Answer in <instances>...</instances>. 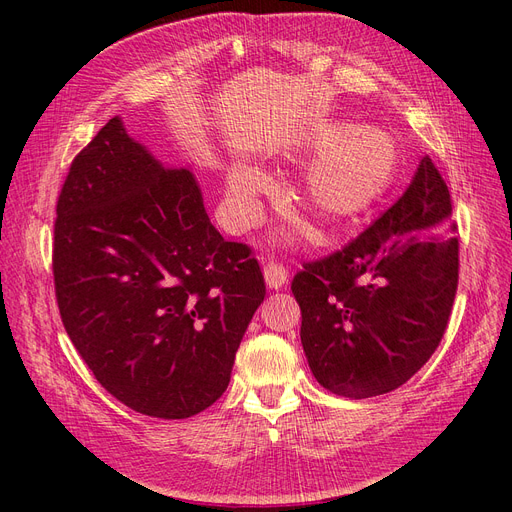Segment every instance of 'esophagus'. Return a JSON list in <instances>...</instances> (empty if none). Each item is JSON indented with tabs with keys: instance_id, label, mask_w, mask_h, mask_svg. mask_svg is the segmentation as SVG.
Masks as SVG:
<instances>
[{
	"instance_id": "esophagus-1",
	"label": "esophagus",
	"mask_w": 512,
	"mask_h": 512,
	"mask_svg": "<svg viewBox=\"0 0 512 512\" xmlns=\"http://www.w3.org/2000/svg\"><path fill=\"white\" fill-rule=\"evenodd\" d=\"M265 282L271 290L282 288L288 282V271H286L282 262H275V260L267 262V265H265Z\"/></svg>"
}]
</instances>
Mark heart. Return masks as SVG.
Instances as JSON below:
<instances>
[{"instance_id": "b5f03b06", "label": "heart", "mask_w": 512, "mask_h": 512, "mask_svg": "<svg viewBox=\"0 0 512 512\" xmlns=\"http://www.w3.org/2000/svg\"><path fill=\"white\" fill-rule=\"evenodd\" d=\"M320 153L299 185V203L324 226H339L371 207L391 188L399 168V149L382 130H356L348 123L322 126L312 136ZM262 177L252 168H235L228 177L230 211L239 222L254 215V194Z\"/></svg>"}]
</instances>
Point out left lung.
Wrapping results in <instances>:
<instances>
[{"label":"left lung","instance_id":"obj_1","mask_svg":"<svg viewBox=\"0 0 512 512\" xmlns=\"http://www.w3.org/2000/svg\"><path fill=\"white\" fill-rule=\"evenodd\" d=\"M429 156L359 237L303 262L290 284L301 344L324 389L365 399L399 389L440 346L459 282L457 224Z\"/></svg>","mask_w":512,"mask_h":512}]
</instances>
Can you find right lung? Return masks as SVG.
<instances>
[{"mask_svg":"<svg viewBox=\"0 0 512 512\" xmlns=\"http://www.w3.org/2000/svg\"><path fill=\"white\" fill-rule=\"evenodd\" d=\"M53 277L74 348L121 404L188 418L226 391L265 277L226 241L188 168L162 166L113 117L57 198Z\"/></svg>","mask_w":512,"mask_h":512,"instance_id":"add662e5","label":"right lung"}]
</instances>
